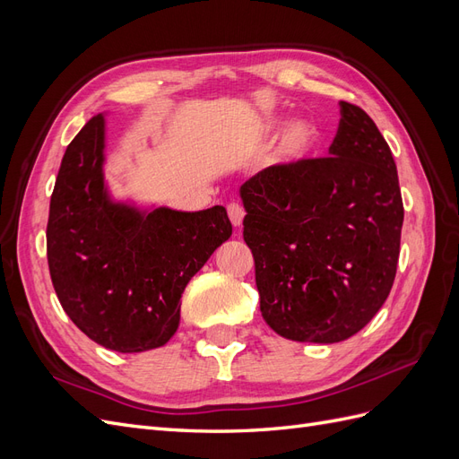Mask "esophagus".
<instances>
[{"label":"esophagus","mask_w":459,"mask_h":459,"mask_svg":"<svg viewBox=\"0 0 459 459\" xmlns=\"http://www.w3.org/2000/svg\"><path fill=\"white\" fill-rule=\"evenodd\" d=\"M228 216H230V220H231V224H233L235 228H239V226L243 224V218H245L243 206H241L239 203H230V204H228Z\"/></svg>","instance_id":"obj_1"}]
</instances>
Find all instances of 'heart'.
Segmentation results:
<instances>
[{"instance_id": "heart-1", "label": "heart", "mask_w": 459, "mask_h": 459, "mask_svg": "<svg viewBox=\"0 0 459 459\" xmlns=\"http://www.w3.org/2000/svg\"><path fill=\"white\" fill-rule=\"evenodd\" d=\"M280 120H270L268 130L280 128ZM322 145V130L310 120L293 122L285 130L280 147H277V160L283 164H300L312 159Z\"/></svg>"}]
</instances>
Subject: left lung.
I'll list each match as a JSON object with an SVG mask.
<instances>
[{
  "mask_svg": "<svg viewBox=\"0 0 459 459\" xmlns=\"http://www.w3.org/2000/svg\"><path fill=\"white\" fill-rule=\"evenodd\" d=\"M324 159L275 164L241 186L260 312L285 339L331 344L379 312L396 275L404 206L385 137L341 101Z\"/></svg>",
  "mask_w": 459,
  "mask_h": 459,
  "instance_id": "8db88e82",
  "label": "left lung"
}]
</instances>
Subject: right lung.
<instances>
[{
	"instance_id": "add662e5",
	"label": "right lung",
	"mask_w": 459,
	"mask_h": 459,
	"mask_svg": "<svg viewBox=\"0 0 459 459\" xmlns=\"http://www.w3.org/2000/svg\"><path fill=\"white\" fill-rule=\"evenodd\" d=\"M105 117L66 147L48 220V264L66 316L97 344L143 352L179 325L182 293L230 239L224 206L145 211L113 201L105 184Z\"/></svg>"
}]
</instances>
